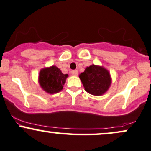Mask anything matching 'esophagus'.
<instances>
[{
    "mask_svg": "<svg viewBox=\"0 0 151 151\" xmlns=\"http://www.w3.org/2000/svg\"><path fill=\"white\" fill-rule=\"evenodd\" d=\"M71 74H72V75H73V76H77L78 74V71L77 70H72V72H71Z\"/></svg>",
    "mask_w": 151,
    "mask_h": 151,
    "instance_id": "34e87169",
    "label": "esophagus"
}]
</instances>
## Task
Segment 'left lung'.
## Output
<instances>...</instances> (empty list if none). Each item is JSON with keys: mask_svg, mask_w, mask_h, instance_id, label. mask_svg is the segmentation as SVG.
<instances>
[{"mask_svg": "<svg viewBox=\"0 0 151 151\" xmlns=\"http://www.w3.org/2000/svg\"><path fill=\"white\" fill-rule=\"evenodd\" d=\"M85 90L94 96H101L108 91L111 83L108 71L102 67L92 65L79 74Z\"/></svg>", "mask_w": 151, "mask_h": 151, "instance_id": "left-lung-1", "label": "left lung"}]
</instances>
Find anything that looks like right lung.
<instances>
[{"mask_svg": "<svg viewBox=\"0 0 151 151\" xmlns=\"http://www.w3.org/2000/svg\"><path fill=\"white\" fill-rule=\"evenodd\" d=\"M68 74L62 73L57 67L52 66L41 70L39 73V83L41 88L49 93H55L63 89Z\"/></svg>", "mask_w": 151, "mask_h": 151, "instance_id": "obj_1", "label": "right lung"}]
</instances>
